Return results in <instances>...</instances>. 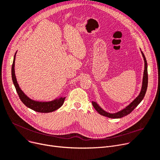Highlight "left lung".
Masks as SVG:
<instances>
[{"mask_svg":"<svg viewBox=\"0 0 160 160\" xmlns=\"http://www.w3.org/2000/svg\"><path fill=\"white\" fill-rule=\"evenodd\" d=\"M141 52L142 56V57H143V59H144L145 70H144V72H143L142 87H141L140 93L128 106H127L125 108L122 109V110L117 112V113H108V112L104 111L102 108L100 107V106L96 102L93 101L92 102V104H93L94 108L100 115H102L103 116L107 117H108V118H112V119L122 118V117L130 114L134 110V109H135L138 106V105L142 101V100L143 99V98L145 95V93H146L147 89V86H148V70H147V62L146 60L145 56L144 54L142 53L141 50Z\"/></svg>","mask_w":160,"mask_h":160,"instance_id":"obj_1","label":"left lung"}]
</instances>
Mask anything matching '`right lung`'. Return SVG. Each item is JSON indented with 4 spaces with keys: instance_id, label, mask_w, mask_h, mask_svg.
<instances>
[{
    "instance_id": "1",
    "label": "right lung",
    "mask_w": 160,
    "mask_h": 160,
    "mask_svg": "<svg viewBox=\"0 0 160 160\" xmlns=\"http://www.w3.org/2000/svg\"><path fill=\"white\" fill-rule=\"evenodd\" d=\"M16 53L17 52H15L14 56L13 62L12 67V77L13 83L17 91V93H18L19 97V98L21 99L22 103L28 108L32 109V110H33V111H36L39 113L52 112L60 108L63 105L65 97H60L58 98H56L54 100H52V101H48V102H39V101H36V100L30 99L29 97H28L23 93V91L19 88L18 82H17L15 74L14 67H15V60Z\"/></svg>"
}]
</instances>
